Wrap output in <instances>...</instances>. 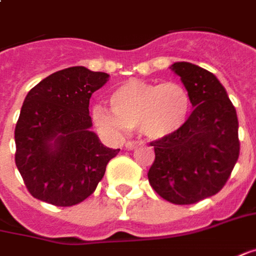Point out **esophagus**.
<instances>
[{
    "mask_svg": "<svg viewBox=\"0 0 256 256\" xmlns=\"http://www.w3.org/2000/svg\"><path fill=\"white\" fill-rule=\"evenodd\" d=\"M137 144H138V142H128V143L124 144V148H126V150H133V148H136Z\"/></svg>",
    "mask_w": 256,
    "mask_h": 256,
    "instance_id": "obj_1",
    "label": "esophagus"
}]
</instances>
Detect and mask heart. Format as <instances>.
Here are the masks:
<instances>
[{"instance_id":"heart-1","label":"heart","mask_w":256,"mask_h":256,"mask_svg":"<svg viewBox=\"0 0 256 256\" xmlns=\"http://www.w3.org/2000/svg\"><path fill=\"white\" fill-rule=\"evenodd\" d=\"M112 110L96 104L93 123L106 136H120L128 128H140L150 140H166L186 126L191 112L187 89L176 82L154 84L128 79L112 90Z\"/></svg>"}]
</instances>
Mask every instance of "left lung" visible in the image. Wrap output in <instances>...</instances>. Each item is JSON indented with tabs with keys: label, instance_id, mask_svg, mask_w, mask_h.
I'll use <instances>...</instances> for the list:
<instances>
[{
	"label": "left lung",
	"instance_id": "1",
	"mask_svg": "<svg viewBox=\"0 0 256 256\" xmlns=\"http://www.w3.org/2000/svg\"><path fill=\"white\" fill-rule=\"evenodd\" d=\"M180 76L194 108L176 136L153 142L148 170L154 191L172 204H194L216 194L240 156L238 118L225 88L207 69L190 62L170 66Z\"/></svg>",
	"mask_w": 256,
	"mask_h": 256
}]
</instances>
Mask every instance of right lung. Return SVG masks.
Instances as JSON below:
<instances>
[{
  "label": "right lung",
  "mask_w": 256,
  "mask_h": 256,
  "mask_svg": "<svg viewBox=\"0 0 256 256\" xmlns=\"http://www.w3.org/2000/svg\"><path fill=\"white\" fill-rule=\"evenodd\" d=\"M108 80L104 72L72 66L28 92L15 126V164L35 198L58 207L82 202L120 152L90 130L89 100Z\"/></svg>",
  "instance_id": "obj_1"
}]
</instances>
